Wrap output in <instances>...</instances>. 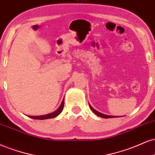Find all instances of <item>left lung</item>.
Listing matches in <instances>:
<instances>
[{
  "label": "left lung",
  "instance_id": "left-lung-1",
  "mask_svg": "<svg viewBox=\"0 0 155 155\" xmlns=\"http://www.w3.org/2000/svg\"><path fill=\"white\" fill-rule=\"evenodd\" d=\"M89 107H90V108H91V110L93 112H94V113H95L96 115H98V116H99V117H103V118H112V117H116V116H110V115H106V114H102V113H100V112H97V111H96V110H94V108H93V107L91 106L90 104H89Z\"/></svg>",
  "mask_w": 155,
  "mask_h": 155
}]
</instances>
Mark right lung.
<instances>
[{"mask_svg": "<svg viewBox=\"0 0 155 155\" xmlns=\"http://www.w3.org/2000/svg\"><path fill=\"white\" fill-rule=\"evenodd\" d=\"M64 107V100L61 102L60 107L58 108V110L55 111V112H52V113L45 114V115H42V116H28L30 118H32V119H37V120H46V119H50V118H54L58 116L59 114L61 113V112L63 110Z\"/></svg>", "mask_w": 155, "mask_h": 155, "instance_id": "1", "label": "right lung"}]
</instances>
